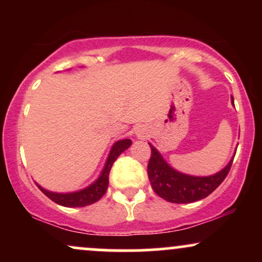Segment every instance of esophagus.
<instances>
[{
	"label": "esophagus",
	"mask_w": 262,
	"mask_h": 262,
	"mask_svg": "<svg viewBox=\"0 0 262 262\" xmlns=\"http://www.w3.org/2000/svg\"><path fill=\"white\" fill-rule=\"evenodd\" d=\"M137 137H138V138H145V132H144V129L138 128V130H137Z\"/></svg>",
	"instance_id": "1"
}]
</instances>
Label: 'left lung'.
I'll use <instances>...</instances> for the list:
<instances>
[{
    "mask_svg": "<svg viewBox=\"0 0 262 262\" xmlns=\"http://www.w3.org/2000/svg\"><path fill=\"white\" fill-rule=\"evenodd\" d=\"M150 149L148 176L151 187L158 196L171 203H191L209 196L224 181L234 160V158L231 159L229 164L215 175L196 177L173 170L151 144Z\"/></svg>",
    "mask_w": 262,
    "mask_h": 262,
    "instance_id": "8db88e82",
    "label": "left lung"
}]
</instances>
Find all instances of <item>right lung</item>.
Masks as SVG:
<instances>
[{"label": "right lung", "instance_id": "right-lung-1", "mask_svg": "<svg viewBox=\"0 0 262 262\" xmlns=\"http://www.w3.org/2000/svg\"><path fill=\"white\" fill-rule=\"evenodd\" d=\"M132 140L130 139H123L117 141L112 146L110 155L104 165V169L102 171L101 176L92 183L91 186L82 189V191L73 192V193H55V192L47 191V189L41 188L40 186L37 185L39 189L47 196L48 198L53 201V202L60 204L64 207H85L90 206V204L97 202L101 200L102 196L106 193L108 188V182H110V171L112 169L113 162L117 160L119 155L130 146Z\"/></svg>", "mask_w": 262, "mask_h": 262}]
</instances>
